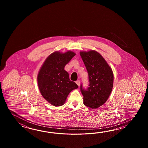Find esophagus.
<instances>
[{
	"label": "esophagus",
	"mask_w": 148,
	"mask_h": 148,
	"mask_svg": "<svg viewBox=\"0 0 148 148\" xmlns=\"http://www.w3.org/2000/svg\"><path fill=\"white\" fill-rule=\"evenodd\" d=\"M75 82H76V84H77V85H78L79 87V86H80V80H77Z\"/></svg>",
	"instance_id": "esophagus-1"
}]
</instances>
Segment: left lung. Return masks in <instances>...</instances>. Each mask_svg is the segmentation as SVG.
<instances>
[{
  "label": "left lung",
  "instance_id": "left-lung-1",
  "mask_svg": "<svg viewBox=\"0 0 148 148\" xmlns=\"http://www.w3.org/2000/svg\"><path fill=\"white\" fill-rule=\"evenodd\" d=\"M80 56L87 70L89 87L80 86L84 104L92 109L102 106L109 97L113 86V71L104 58L97 51L80 52Z\"/></svg>",
  "mask_w": 148,
  "mask_h": 148
}]
</instances>
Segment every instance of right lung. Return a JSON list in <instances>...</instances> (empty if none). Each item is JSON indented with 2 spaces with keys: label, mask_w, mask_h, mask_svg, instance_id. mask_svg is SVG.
Wrapping results in <instances>:
<instances>
[{
  "label": "right lung",
  "mask_w": 148,
  "mask_h": 148,
  "mask_svg": "<svg viewBox=\"0 0 148 148\" xmlns=\"http://www.w3.org/2000/svg\"><path fill=\"white\" fill-rule=\"evenodd\" d=\"M75 55L70 51L63 53L54 52L47 57L38 72V86L41 95L54 106L63 105L70 92L78 88L64 70Z\"/></svg>",
  "instance_id": "1"
}]
</instances>
